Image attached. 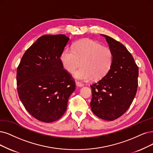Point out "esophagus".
Segmentation results:
<instances>
[{
	"mask_svg": "<svg viewBox=\"0 0 153 153\" xmlns=\"http://www.w3.org/2000/svg\"><path fill=\"white\" fill-rule=\"evenodd\" d=\"M76 85L79 87H82L84 86V84L81 82H79V81H77L76 82Z\"/></svg>",
	"mask_w": 153,
	"mask_h": 153,
	"instance_id": "1",
	"label": "esophagus"
}]
</instances>
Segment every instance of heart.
Returning <instances> with one entry per match:
<instances>
[{"mask_svg": "<svg viewBox=\"0 0 153 153\" xmlns=\"http://www.w3.org/2000/svg\"><path fill=\"white\" fill-rule=\"evenodd\" d=\"M60 60L65 69L70 73L82 65L74 72V76L76 79L99 80L110 71L113 53L108 47L102 46L92 39H83L77 42L73 48L66 47L60 55Z\"/></svg>", "mask_w": 153, "mask_h": 153, "instance_id": "b5f03b06", "label": "heart"}]
</instances>
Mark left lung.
I'll return each mask as SVG.
<instances>
[{"mask_svg": "<svg viewBox=\"0 0 153 153\" xmlns=\"http://www.w3.org/2000/svg\"><path fill=\"white\" fill-rule=\"evenodd\" d=\"M113 53L107 74L91 85L90 106L95 115L112 121L125 114L131 105L138 86L139 67L123 44L105 35Z\"/></svg>", "mask_w": 153, "mask_h": 153, "instance_id": "obj_1", "label": "left lung"}]
</instances>
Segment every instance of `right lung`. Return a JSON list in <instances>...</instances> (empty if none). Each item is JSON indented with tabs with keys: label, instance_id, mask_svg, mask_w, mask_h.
Wrapping results in <instances>:
<instances>
[{
	"label": "right lung",
	"instance_id": "add662e5",
	"mask_svg": "<svg viewBox=\"0 0 153 153\" xmlns=\"http://www.w3.org/2000/svg\"><path fill=\"white\" fill-rule=\"evenodd\" d=\"M69 39L64 35L42 36L27 49L17 69L19 98L28 113L39 121L59 120L76 89L75 81L60 60Z\"/></svg>",
	"mask_w": 153,
	"mask_h": 153
}]
</instances>
